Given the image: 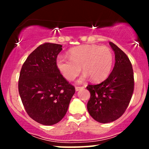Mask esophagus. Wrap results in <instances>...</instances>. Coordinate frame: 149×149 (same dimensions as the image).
Masks as SVG:
<instances>
[{"label": "esophagus", "mask_w": 149, "mask_h": 149, "mask_svg": "<svg viewBox=\"0 0 149 149\" xmlns=\"http://www.w3.org/2000/svg\"><path fill=\"white\" fill-rule=\"evenodd\" d=\"M76 91H78V90H80V89L84 88V87H79V86H76Z\"/></svg>", "instance_id": "1"}]
</instances>
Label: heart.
Listing matches in <instances>:
<instances>
[{
    "label": "heart",
    "instance_id": "b5f03b06",
    "mask_svg": "<svg viewBox=\"0 0 149 149\" xmlns=\"http://www.w3.org/2000/svg\"><path fill=\"white\" fill-rule=\"evenodd\" d=\"M113 55L109 47L97 45H85L71 49L69 57L59 55L56 64L61 74L68 80H73L81 70L85 71L79 82L88 78L94 82L102 81L111 70Z\"/></svg>",
    "mask_w": 149,
    "mask_h": 149
}]
</instances>
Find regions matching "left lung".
Instances as JSON below:
<instances>
[{
    "label": "left lung",
    "instance_id": "obj_1",
    "mask_svg": "<svg viewBox=\"0 0 149 149\" xmlns=\"http://www.w3.org/2000/svg\"><path fill=\"white\" fill-rule=\"evenodd\" d=\"M109 44L115 53L112 72L100 84L87 86L90 92L88 111L101 123L119 118L127 109L134 91V73L129 58L115 44L112 42Z\"/></svg>",
    "mask_w": 149,
    "mask_h": 149
}]
</instances>
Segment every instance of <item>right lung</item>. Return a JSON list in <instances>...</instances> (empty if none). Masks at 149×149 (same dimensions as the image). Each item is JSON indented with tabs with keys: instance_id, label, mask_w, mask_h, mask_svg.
Returning a JSON list of instances; mask_svg holds the SVG:
<instances>
[{
	"instance_id": "add662e5",
	"label": "right lung",
	"mask_w": 149,
	"mask_h": 149,
	"mask_svg": "<svg viewBox=\"0 0 149 149\" xmlns=\"http://www.w3.org/2000/svg\"><path fill=\"white\" fill-rule=\"evenodd\" d=\"M61 47L49 42L38 46L20 71L18 88L22 104L28 115L44 125L57 123L64 117L75 93L56 64Z\"/></svg>"
}]
</instances>
